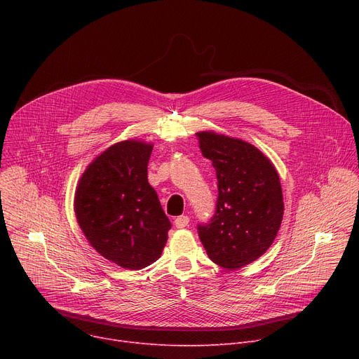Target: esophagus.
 <instances>
[{
  "label": "esophagus",
  "mask_w": 359,
  "mask_h": 359,
  "mask_svg": "<svg viewBox=\"0 0 359 359\" xmlns=\"http://www.w3.org/2000/svg\"><path fill=\"white\" fill-rule=\"evenodd\" d=\"M175 225H176L177 229L187 227V225H189V217H187V215H180V217L175 218Z\"/></svg>",
  "instance_id": "34e87169"
}]
</instances>
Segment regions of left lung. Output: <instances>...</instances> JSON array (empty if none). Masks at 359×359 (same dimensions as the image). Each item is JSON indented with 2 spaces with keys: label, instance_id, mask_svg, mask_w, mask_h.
Instances as JSON below:
<instances>
[{
  "label": "left lung",
  "instance_id": "obj_1",
  "mask_svg": "<svg viewBox=\"0 0 359 359\" xmlns=\"http://www.w3.org/2000/svg\"><path fill=\"white\" fill-rule=\"evenodd\" d=\"M196 137L218 180L215 214L198 225L199 238L217 265L243 268L265 253L279 231L284 215L279 176L271 160L246 141L210 130Z\"/></svg>",
  "mask_w": 359,
  "mask_h": 359
}]
</instances>
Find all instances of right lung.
Masks as SVG:
<instances>
[{"label": "right lung", "instance_id": "obj_1", "mask_svg": "<svg viewBox=\"0 0 359 359\" xmlns=\"http://www.w3.org/2000/svg\"><path fill=\"white\" fill-rule=\"evenodd\" d=\"M153 144L128 140L93 160L75 191L74 210L88 243L125 269H142L163 252L172 229L147 165Z\"/></svg>", "mask_w": 359, "mask_h": 359}]
</instances>
